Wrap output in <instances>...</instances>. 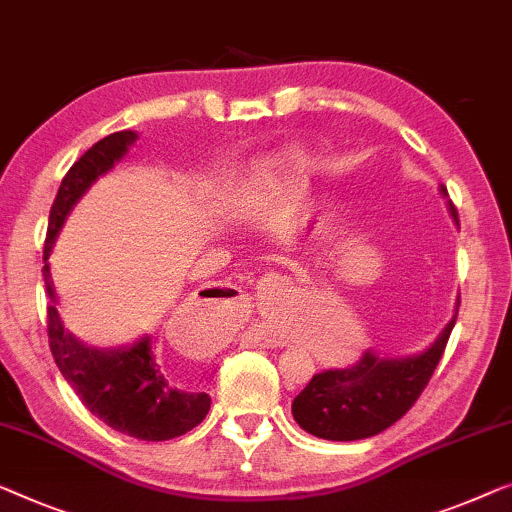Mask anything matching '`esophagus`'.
Returning a JSON list of instances; mask_svg holds the SVG:
<instances>
[{
    "mask_svg": "<svg viewBox=\"0 0 512 512\" xmlns=\"http://www.w3.org/2000/svg\"><path fill=\"white\" fill-rule=\"evenodd\" d=\"M256 346L279 348V346H284V342H281V339H277V337H270V335H258L256 337Z\"/></svg>",
    "mask_w": 512,
    "mask_h": 512,
    "instance_id": "esophagus-1",
    "label": "esophagus"
}]
</instances>
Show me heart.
Masks as SVG:
<instances>
[{
    "instance_id": "obj_1",
    "label": "heart",
    "mask_w": 512,
    "mask_h": 512,
    "mask_svg": "<svg viewBox=\"0 0 512 512\" xmlns=\"http://www.w3.org/2000/svg\"><path fill=\"white\" fill-rule=\"evenodd\" d=\"M298 154L295 152H281L277 157H270L261 161L256 166V184H272L279 180V175L284 173L288 166L295 164ZM367 342V328L365 321L353 311H339L332 316L330 323V342L323 348V355H328L332 360L339 358H351L360 351Z\"/></svg>"
}]
</instances>
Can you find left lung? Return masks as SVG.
<instances>
[{
  "label": "left lung",
  "instance_id": "obj_1",
  "mask_svg": "<svg viewBox=\"0 0 512 512\" xmlns=\"http://www.w3.org/2000/svg\"><path fill=\"white\" fill-rule=\"evenodd\" d=\"M443 198H448L441 184ZM448 212L459 226L457 210L448 201ZM455 314L425 351L411 355H381L367 351L353 367L328 369L316 374L293 399V418L305 432L325 441H360L381 434L416 404L432 379L448 337L455 328Z\"/></svg>",
  "mask_w": 512,
  "mask_h": 512
}]
</instances>
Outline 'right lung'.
Instances as JSON below:
<instances>
[{
  "instance_id": "right-lung-1",
  "label": "right lung",
  "mask_w": 512,
  "mask_h": 512,
  "mask_svg": "<svg viewBox=\"0 0 512 512\" xmlns=\"http://www.w3.org/2000/svg\"><path fill=\"white\" fill-rule=\"evenodd\" d=\"M136 140V131L110 133L94 143L59 184L55 203L50 207L46 247H43V263H46L43 279L50 298L48 339L59 372L96 418L133 439L168 441L201 425L210 411V395L191 388L189 376L168 374L154 358L150 335L115 348L90 346L71 335L59 318L57 293L48 263L57 235L73 207L101 175L127 157Z\"/></svg>"
}]
</instances>
